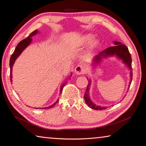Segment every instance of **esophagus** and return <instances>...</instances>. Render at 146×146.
Returning a JSON list of instances; mask_svg holds the SVG:
<instances>
[{
    "mask_svg": "<svg viewBox=\"0 0 146 146\" xmlns=\"http://www.w3.org/2000/svg\"><path fill=\"white\" fill-rule=\"evenodd\" d=\"M75 73L76 74V75H82V74L85 73V70L84 68V66H82V65H78L75 68Z\"/></svg>",
    "mask_w": 146,
    "mask_h": 146,
    "instance_id": "obj_1",
    "label": "esophagus"
}]
</instances>
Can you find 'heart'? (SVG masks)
<instances>
[{"label": "heart", "instance_id": "1", "mask_svg": "<svg viewBox=\"0 0 146 146\" xmlns=\"http://www.w3.org/2000/svg\"><path fill=\"white\" fill-rule=\"evenodd\" d=\"M92 37H93L92 35H85L83 37L81 42L82 43H83V44H87V43L89 42L91 40H92ZM99 45V41L98 40H92V42H91V48H95L98 47Z\"/></svg>", "mask_w": 146, "mask_h": 146}]
</instances>
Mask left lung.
Segmentation results:
<instances>
[{
  "label": "left lung",
  "instance_id": "left-lung-1",
  "mask_svg": "<svg viewBox=\"0 0 146 146\" xmlns=\"http://www.w3.org/2000/svg\"><path fill=\"white\" fill-rule=\"evenodd\" d=\"M114 44L115 45V46L108 47L107 48H106L104 50L99 52V54H98V55H97L95 58H94L93 60L94 63L95 64L98 63V62H99L100 61H101L102 57H104V58H106V57H108V56H117L118 58L122 59L123 62L126 64V65L128 66V68L130 70V84H131V82H132V80L133 73H132V57H131L129 50H128V48H127L126 45H125L124 44H121V42H114ZM88 84L87 85V88L86 92H85L84 97L85 101V103L88 105V107L95 110H102L106 109V108L101 107L100 106H99L96 105L93 102L91 101L89 95H88L91 82L90 80H88ZM129 87H130V85H129Z\"/></svg>",
  "mask_w": 146,
  "mask_h": 146
}]
</instances>
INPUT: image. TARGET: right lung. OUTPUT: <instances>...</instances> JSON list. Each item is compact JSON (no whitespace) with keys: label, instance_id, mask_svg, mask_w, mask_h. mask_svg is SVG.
I'll use <instances>...</instances> for the list:
<instances>
[{"label":"right lung","instance_id":"1","mask_svg":"<svg viewBox=\"0 0 146 146\" xmlns=\"http://www.w3.org/2000/svg\"><path fill=\"white\" fill-rule=\"evenodd\" d=\"M37 33H38V31H37V30H35L33 31L32 33H31L29 36H28L27 38H25L24 40H21V42H20L19 44H18V45L16 46V48L15 50H14V52H13V54L11 55V57L10 58V61H9V66H10V78H11V81L12 82V70H13V66L14 63V62H15L16 59H17V58L21 54V53L23 52V50L25 48L27 47L28 45H29L31 42V40H32V38H31V36H34L35 35H36V34ZM65 82L63 84H62L61 86V88H60V93L62 92V88H63L64 86L66 84ZM59 100H57V101L54 102V103L52 104L50 106L48 107H45V108H43L42 109H50V108H52L54 106V105H56V104L57 103V102H58ZM41 109V108H40Z\"/></svg>","mask_w":146,"mask_h":146}]
</instances>
